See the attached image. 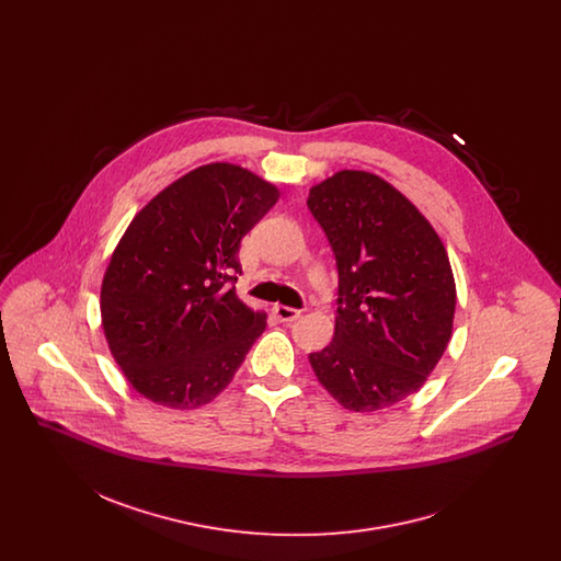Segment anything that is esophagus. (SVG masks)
<instances>
[{
	"mask_svg": "<svg viewBox=\"0 0 561 561\" xmlns=\"http://www.w3.org/2000/svg\"><path fill=\"white\" fill-rule=\"evenodd\" d=\"M273 313H275L277 320L284 321V323H290V321L300 318V311H298V309L286 307V305H275V307H273Z\"/></svg>",
	"mask_w": 561,
	"mask_h": 561,
	"instance_id": "34e87169",
	"label": "esophagus"
}]
</instances>
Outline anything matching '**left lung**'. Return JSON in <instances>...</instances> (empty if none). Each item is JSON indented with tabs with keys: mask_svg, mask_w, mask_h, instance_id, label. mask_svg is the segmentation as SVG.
Segmentation results:
<instances>
[{
	"mask_svg": "<svg viewBox=\"0 0 561 561\" xmlns=\"http://www.w3.org/2000/svg\"><path fill=\"white\" fill-rule=\"evenodd\" d=\"M307 206L339 268L334 339L309 355L323 389L353 412L416 393L453 336L456 286L427 218L380 176L341 170Z\"/></svg>",
	"mask_w": 561,
	"mask_h": 561,
	"instance_id": "left-lung-1",
	"label": "left lung"
}]
</instances>
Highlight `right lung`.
<instances>
[{"label":"right lung","instance_id":"obj_1","mask_svg":"<svg viewBox=\"0 0 561 561\" xmlns=\"http://www.w3.org/2000/svg\"><path fill=\"white\" fill-rule=\"evenodd\" d=\"M279 191L236 163L191 170L158 193L113 250L101 318L134 389L165 408L213 401L265 332L236 293L241 238Z\"/></svg>","mask_w":561,"mask_h":561}]
</instances>
